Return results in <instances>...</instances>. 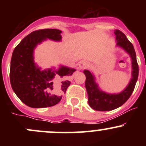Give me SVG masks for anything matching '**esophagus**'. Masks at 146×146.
I'll return each instance as SVG.
<instances>
[{"label": "esophagus", "mask_w": 146, "mask_h": 146, "mask_svg": "<svg viewBox=\"0 0 146 146\" xmlns=\"http://www.w3.org/2000/svg\"><path fill=\"white\" fill-rule=\"evenodd\" d=\"M87 66V63L85 61H80V63L78 65V68L80 70H82V69H85Z\"/></svg>", "instance_id": "1"}]
</instances>
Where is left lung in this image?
Returning a JSON list of instances; mask_svg holds the SVG:
<instances>
[{"label":"left lung","mask_w":146,"mask_h":146,"mask_svg":"<svg viewBox=\"0 0 146 146\" xmlns=\"http://www.w3.org/2000/svg\"><path fill=\"white\" fill-rule=\"evenodd\" d=\"M116 46L123 49L130 56L131 61V78L127 86L118 93H109L100 88L96 82V77L89 70H84L85 75V88L88 96L90 107L97 111H111L121 107L129 100L131 95L138 80V66L133 46L129 41L126 35L120 30L114 31Z\"/></svg>","instance_id":"8db88e82"}]
</instances>
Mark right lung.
<instances>
[{
    "mask_svg": "<svg viewBox=\"0 0 146 146\" xmlns=\"http://www.w3.org/2000/svg\"><path fill=\"white\" fill-rule=\"evenodd\" d=\"M61 30L45 29L35 31L26 36L13 52L10 62V80L12 88L19 99L28 107L44 108L56 105L70 85L69 80L56 85L57 78L71 76L76 69L59 65L42 69L35 62V50L47 39L61 42ZM57 79L55 80V78Z\"/></svg>",
    "mask_w": 146,
    "mask_h": 146,
    "instance_id": "obj_1",
    "label": "right lung"
}]
</instances>
